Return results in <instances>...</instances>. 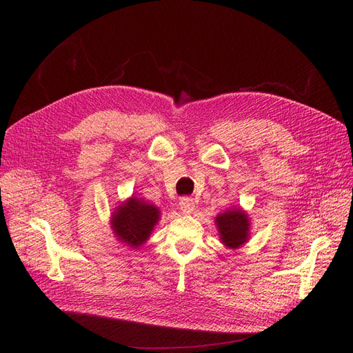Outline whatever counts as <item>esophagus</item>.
Segmentation results:
<instances>
[{
	"instance_id": "34e87169",
	"label": "esophagus",
	"mask_w": 353,
	"mask_h": 353,
	"mask_svg": "<svg viewBox=\"0 0 353 353\" xmlns=\"http://www.w3.org/2000/svg\"><path fill=\"white\" fill-rule=\"evenodd\" d=\"M194 208H196L194 200L191 197H181L179 199V209L183 213H187V215H188V213L194 210Z\"/></svg>"
}]
</instances>
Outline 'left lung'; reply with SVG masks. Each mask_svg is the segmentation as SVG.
<instances>
[{
    "label": "left lung",
    "instance_id": "obj_1",
    "mask_svg": "<svg viewBox=\"0 0 353 353\" xmlns=\"http://www.w3.org/2000/svg\"><path fill=\"white\" fill-rule=\"evenodd\" d=\"M219 239L228 249H239L249 240L250 221L241 208L228 209L215 218Z\"/></svg>",
    "mask_w": 353,
    "mask_h": 353
}]
</instances>
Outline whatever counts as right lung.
I'll return each instance as SVG.
<instances>
[{
	"label": "right lung",
	"mask_w": 353,
	"mask_h": 353,
	"mask_svg": "<svg viewBox=\"0 0 353 353\" xmlns=\"http://www.w3.org/2000/svg\"><path fill=\"white\" fill-rule=\"evenodd\" d=\"M159 218V208L132 196L113 212L112 228L117 240L138 249L150 237Z\"/></svg>",
	"instance_id": "obj_1"
}]
</instances>
